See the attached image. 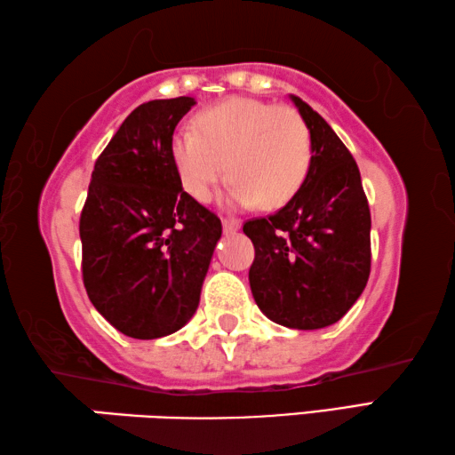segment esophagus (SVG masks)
<instances>
[{
    "label": "esophagus",
    "mask_w": 455,
    "mask_h": 455,
    "mask_svg": "<svg viewBox=\"0 0 455 455\" xmlns=\"http://www.w3.org/2000/svg\"><path fill=\"white\" fill-rule=\"evenodd\" d=\"M221 223H223V232H226V234H235L237 229L242 228V221L235 220V218H223Z\"/></svg>",
    "instance_id": "34e87169"
}]
</instances>
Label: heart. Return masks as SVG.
Listing matches in <instances>:
<instances>
[{
	"mask_svg": "<svg viewBox=\"0 0 455 455\" xmlns=\"http://www.w3.org/2000/svg\"><path fill=\"white\" fill-rule=\"evenodd\" d=\"M194 127L173 135L172 159L183 189L197 202H207L229 173L228 199L234 205L259 202L275 210L307 180L312 133L296 109L229 98L202 111Z\"/></svg>",
	"mask_w": 455,
	"mask_h": 455,
	"instance_id": "b5f03b06",
	"label": "heart"
}]
</instances>
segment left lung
<instances>
[{"label": "left lung", "mask_w": 455, "mask_h": 455, "mask_svg": "<svg viewBox=\"0 0 455 455\" xmlns=\"http://www.w3.org/2000/svg\"><path fill=\"white\" fill-rule=\"evenodd\" d=\"M291 101L312 133V167L280 212L243 223L256 248L250 288L272 322L320 330L341 320L368 283L371 215L344 141L298 95Z\"/></svg>", "instance_id": "left-lung-1"}]
</instances>
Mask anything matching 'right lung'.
<instances>
[{
    "label": "right lung",
    "mask_w": 455,
    "mask_h": 455,
    "mask_svg": "<svg viewBox=\"0 0 455 455\" xmlns=\"http://www.w3.org/2000/svg\"><path fill=\"white\" fill-rule=\"evenodd\" d=\"M191 106L186 95L141 103L92 172L79 218L84 285L127 338H164L191 320L221 237L220 218L183 191L172 159Z\"/></svg>",
    "instance_id": "add662e5"
}]
</instances>
